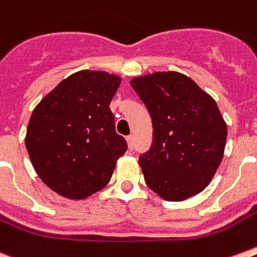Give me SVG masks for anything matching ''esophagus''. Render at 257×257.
I'll use <instances>...</instances> for the list:
<instances>
[{"mask_svg": "<svg viewBox=\"0 0 257 257\" xmlns=\"http://www.w3.org/2000/svg\"><path fill=\"white\" fill-rule=\"evenodd\" d=\"M126 142H128L129 149L132 150L133 146H135V137H133V136H128V137H126Z\"/></svg>", "mask_w": 257, "mask_h": 257, "instance_id": "esophagus-1", "label": "esophagus"}]
</instances>
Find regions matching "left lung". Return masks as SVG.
Listing matches in <instances>:
<instances>
[{
    "mask_svg": "<svg viewBox=\"0 0 257 257\" xmlns=\"http://www.w3.org/2000/svg\"><path fill=\"white\" fill-rule=\"evenodd\" d=\"M131 86L153 121L152 148L139 159L149 188L167 201H183L204 191L227 139L214 99L178 72L136 77Z\"/></svg>",
    "mask_w": 257,
    "mask_h": 257,
    "instance_id": "obj_1",
    "label": "left lung"
}]
</instances>
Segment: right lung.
Segmentation results:
<instances>
[{
  "label": "right lung",
  "mask_w": 257,
  "mask_h": 257,
  "mask_svg": "<svg viewBox=\"0 0 257 257\" xmlns=\"http://www.w3.org/2000/svg\"><path fill=\"white\" fill-rule=\"evenodd\" d=\"M120 77L81 70L61 81L30 117L26 148L39 178L56 193L83 200L108 184L126 152L109 103Z\"/></svg>",
  "instance_id": "add662e5"
}]
</instances>
